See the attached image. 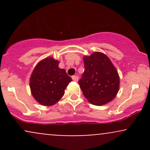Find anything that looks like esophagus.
<instances>
[{
  "label": "esophagus",
  "mask_w": 150,
  "mask_h": 150,
  "mask_svg": "<svg viewBox=\"0 0 150 150\" xmlns=\"http://www.w3.org/2000/svg\"><path fill=\"white\" fill-rule=\"evenodd\" d=\"M72 79H73V81H75V82H77V80H78V76H77V75H73V76L72 77Z\"/></svg>",
  "instance_id": "1"
}]
</instances>
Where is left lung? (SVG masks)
<instances>
[{
    "label": "left lung",
    "instance_id": "left-lung-1",
    "mask_svg": "<svg viewBox=\"0 0 150 150\" xmlns=\"http://www.w3.org/2000/svg\"><path fill=\"white\" fill-rule=\"evenodd\" d=\"M85 72L79 80L83 94L91 104L100 106L112 101L119 89L118 71L101 52L84 56Z\"/></svg>",
    "mask_w": 150,
    "mask_h": 150
}]
</instances>
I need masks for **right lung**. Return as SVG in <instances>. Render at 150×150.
Wrapping results in <instances>:
<instances>
[{
    "instance_id": "add662e5",
    "label": "right lung",
    "mask_w": 150,
    "mask_h": 150,
    "mask_svg": "<svg viewBox=\"0 0 150 150\" xmlns=\"http://www.w3.org/2000/svg\"><path fill=\"white\" fill-rule=\"evenodd\" d=\"M58 63L51 57L44 58L36 65L31 75L30 85L32 96L44 106L57 103L72 81L65 70L59 68Z\"/></svg>"
}]
</instances>
